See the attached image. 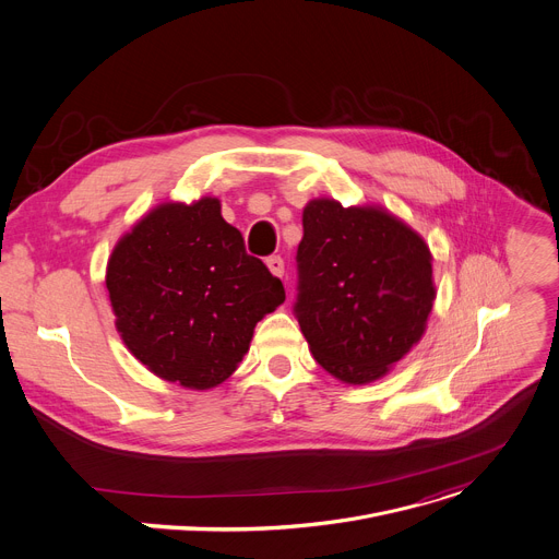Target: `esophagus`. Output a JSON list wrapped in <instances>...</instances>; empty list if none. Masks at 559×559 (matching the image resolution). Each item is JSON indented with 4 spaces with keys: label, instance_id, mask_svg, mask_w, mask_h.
<instances>
[{
    "label": "esophagus",
    "instance_id": "34e87169",
    "mask_svg": "<svg viewBox=\"0 0 559 559\" xmlns=\"http://www.w3.org/2000/svg\"><path fill=\"white\" fill-rule=\"evenodd\" d=\"M265 265H267V270H270L274 276H283V274H285V263H283L281 257H270V259L265 261Z\"/></svg>",
    "mask_w": 559,
    "mask_h": 559
}]
</instances>
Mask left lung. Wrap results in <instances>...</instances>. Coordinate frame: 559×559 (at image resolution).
Segmentation results:
<instances>
[{"label":"left lung","instance_id":"8db88e82","mask_svg":"<svg viewBox=\"0 0 559 559\" xmlns=\"http://www.w3.org/2000/svg\"><path fill=\"white\" fill-rule=\"evenodd\" d=\"M296 319L319 366L347 385L385 377L426 332L432 253L381 205L314 198L302 210Z\"/></svg>","mask_w":559,"mask_h":559}]
</instances>
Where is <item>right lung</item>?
Here are the masks:
<instances>
[{
	"label": "right lung",
	"instance_id": "add662e5",
	"mask_svg": "<svg viewBox=\"0 0 559 559\" xmlns=\"http://www.w3.org/2000/svg\"><path fill=\"white\" fill-rule=\"evenodd\" d=\"M107 289L127 349L187 390L229 379L253 328L285 300L283 283L245 251L214 195L146 212L116 242Z\"/></svg>",
	"mask_w": 559,
	"mask_h": 559
}]
</instances>
